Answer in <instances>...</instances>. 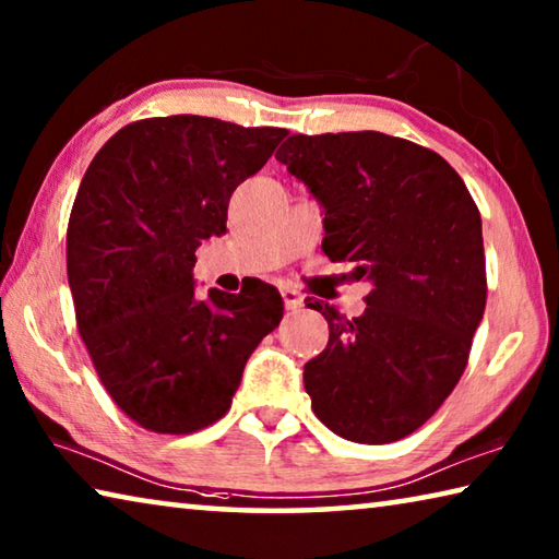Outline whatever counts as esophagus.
<instances>
[{
  "instance_id": "1",
  "label": "esophagus",
  "mask_w": 559,
  "mask_h": 559,
  "mask_svg": "<svg viewBox=\"0 0 559 559\" xmlns=\"http://www.w3.org/2000/svg\"><path fill=\"white\" fill-rule=\"evenodd\" d=\"M281 296H283V302H286L288 310H300L302 308V296L296 290V288H281Z\"/></svg>"
}]
</instances>
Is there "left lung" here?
<instances>
[{"label": "left lung", "mask_w": 559, "mask_h": 559, "mask_svg": "<svg viewBox=\"0 0 559 559\" xmlns=\"http://www.w3.org/2000/svg\"><path fill=\"white\" fill-rule=\"evenodd\" d=\"M278 163L325 212L323 251L370 281L347 320L306 362L310 406L337 437L392 443L421 427L459 384L486 310L478 206L447 159L384 132L290 135Z\"/></svg>", "instance_id": "left-lung-1"}]
</instances>
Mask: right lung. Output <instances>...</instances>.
I'll return each mask as SVG.
<instances>
[{
    "instance_id": "add662e5",
    "label": "right lung",
    "mask_w": 559,
    "mask_h": 559,
    "mask_svg": "<svg viewBox=\"0 0 559 559\" xmlns=\"http://www.w3.org/2000/svg\"><path fill=\"white\" fill-rule=\"evenodd\" d=\"M288 130L202 116L130 122L75 194L66 269L75 323L106 392L143 429L192 433L229 412L246 359L276 330L269 283L206 296L194 251L226 231L234 189Z\"/></svg>"
}]
</instances>
